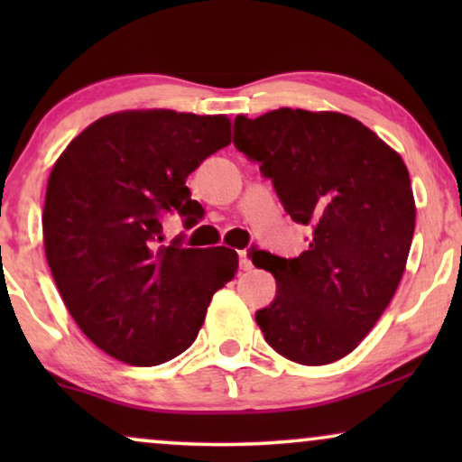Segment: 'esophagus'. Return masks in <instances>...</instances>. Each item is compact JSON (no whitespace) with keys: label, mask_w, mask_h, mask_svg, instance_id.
Returning a JSON list of instances; mask_svg holds the SVG:
<instances>
[{"label":"esophagus","mask_w":462,"mask_h":462,"mask_svg":"<svg viewBox=\"0 0 462 462\" xmlns=\"http://www.w3.org/2000/svg\"><path fill=\"white\" fill-rule=\"evenodd\" d=\"M237 256H239V269H242V271H250V269H252V263H250V258H248V252L239 250Z\"/></svg>","instance_id":"34e87169"}]
</instances>
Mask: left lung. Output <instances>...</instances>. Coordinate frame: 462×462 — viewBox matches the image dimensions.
<instances>
[{"label": "left lung", "instance_id": "8db88e82", "mask_svg": "<svg viewBox=\"0 0 462 462\" xmlns=\"http://www.w3.org/2000/svg\"><path fill=\"white\" fill-rule=\"evenodd\" d=\"M233 144L311 229L296 258L252 256L277 282L256 324L296 364L337 362L372 330L406 269L416 218L406 163L357 119L288 106L237 116Z\"/></svg>", "mask_w": 462, "mask_h": 462}]
</instances>
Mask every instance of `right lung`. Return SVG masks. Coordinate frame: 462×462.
<instances>
[{"instance_id":"right-lung-1","label":"right lung","mask_w":462,"mask_h":462,"mask_svg":"<svg viewBox=\"0 0 462 462\" xmlns=\"http://www.w3.org/2000/svg\"><path fill=\"white\" fill-rule=\"evenodd\" d=\"M231 141L225 116L124 111L100 117L54 163L43 245L69 313L98 349L160 365L198 338L214 292L236 275L225 245H160L162 220L204 217L187 176Z\"/></svg>"}]
</instances>
